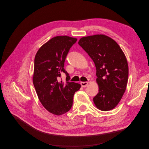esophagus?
<instances>
[{
  "mask_svg": "<svg viewBox=\"0 0 149 149\" xmlns=\"http://www.w3.org/2000/svg\"><path fill=\"white\" fill-rule=\"evenodd\" d=\"M88 84V82H81V85L83 88L86 87Z\"/></svg>",
  "mask_w": 149,
  "mask_h": 149,
  "instance_id": "1",
  "label": "esophagus"
}]
</instances>
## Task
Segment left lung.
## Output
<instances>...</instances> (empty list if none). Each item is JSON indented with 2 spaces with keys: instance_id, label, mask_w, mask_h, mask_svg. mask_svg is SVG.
<instances>
[{
  "instance_id": "left-lung-1",
  "label": "left lung",
  "mask_w": 149,
  "mask_h": 149,
  "mask_svg": "<svg viewBox=\"0 0 149 149\" xmlns=\"http://www.w3.org/2000/svg\"><path fill=\"white\" fill-rule=\"evenodd\" d=\"M78 44L94 61L99 92L93 98L97 109L110 111L118 104L126 89L129 68L124 52L113 39L105 35L80 38Z\"/></svg>"
}]
</instances>
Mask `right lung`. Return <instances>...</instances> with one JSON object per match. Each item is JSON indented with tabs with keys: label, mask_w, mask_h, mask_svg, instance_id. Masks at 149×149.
Wrapping results in <instances>:
<instances>
[{
	"label": "right lung",
	"mask_w": 149,
	"mask_h": 149,
	"mask_svg": "<svg viewBox=\"0 0 149 149\" xmlns=\"http://www.w3.org/2000/svg\"><path fill=\"white\" fill-rule=\"evenodd\" d=\"M77 38L68 36H57L39 48L35 57L33 83L40 102L50 112L56 116L69 111L73 105L75 92L81 85L70 82L69 74L64 69L66 57ZM64 72L67 81L58 79Z\"/></svg>",
	"instance_id": "1"
}]
</instances>
